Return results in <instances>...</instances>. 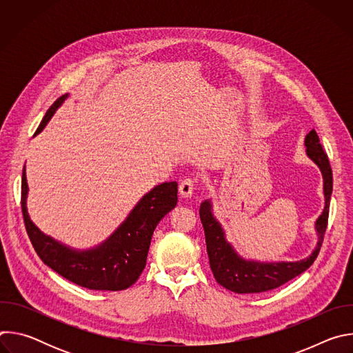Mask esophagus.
<instances>
[{"label":"esophagus","mask_w":353,"mask_h":353,"mask_svg":"<svg viewBox=\"0 0 353 353\" xmlns=\"http://www.w3.org/2000/svg\"><path fill=\"white\" fill-rule=\"evenodd\" d=\"M195 185H196V180L192 179V177H187L184 179L181 183H180V194L183 196H190L192 194V191L195 190Z\"/></svg>","instance_id":"1"}]
</instances>
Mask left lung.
<instances>
[{"mask_svg": "<svg viewBox=\"0 0 353 353\" xmlns=\"http://www.w3.org/2000/svg\"><path fill=\"white\" fill-rule=\"evenodd\" d=\"M306 152L309 158L320 168L324 177V195L325 207L323 214L316 222L319 234V243L313 253L300 261L294 263H256L240 259L230 244L225 240L223 230L219 222L214 218L211 211V203L205 201L199 207V218L203 222L207 241V251L210 257V265L214 276L219 285L236 292V293H260L267 292L294 276L305 272L317 259L324 240V233L328 223L330 198L332 194V170L327 154L324 152L320 138L314 130H312L305 139Z\"/></svg>", "mask_w": 353, "mask_h": 353, "instance_id": "left-lung-1", "label": "left lung"}]
</instances>
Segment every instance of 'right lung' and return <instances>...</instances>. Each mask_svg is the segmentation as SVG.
<instances>
[{
    "label": "right lung",
    "instance_id": "obj_1",
    "mask_svg": "<svg viewBox=\"0 0 353 353\" xmlns=\"http://www.w3.org/2000/svg\"><path fill=\"white\" fill-rule=\"evenodd\" d=\"M67 94L50 106L36 134L52 119ZM28 183L23 168L21 205L28 236L40 260L65 279L93 290H123L139 278L145 268L154 230L177 204V183L169 181L149 191L131 211L123 225L96 248L74 251L44 236L30 221L26 210Z\"/></svg>",
    "mask_w": 353,
    "mask_h": 353
}]
</instances>
